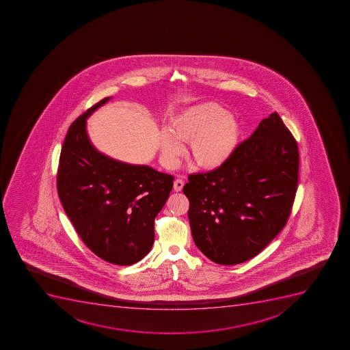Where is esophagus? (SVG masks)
I'll return each instance as SVG.
<instances>
[{
    "mask_svg": "<svg viewBox=\"0 0 350 350\" xmlns=\"http://www.w3.org/2000/svg\"><path fill=\"white\" fill-rule=\"evenodd\" d=\"M183 186H184V180H180V178H177V180H175V182H174V191H182Z\"/></svg>",
    "mask_w": 350,
    "mask_h": 350,
    "instance_id": "1",
    "label": "esophagus"
}]
</instances>
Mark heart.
I'll use <instances>...</instances> for the list:
<instances>
[{"instance_id": "1", "label": "heart", "mask_w": 350, "mask_h": 350, "mask_svg": "<svg viewBox=\"0 0 350 350\" xmlns=\"http://www.w3.org/2000/svg\"><path fill=\"white\" fill-rule=\"evenodd\" d=\"M240 135L239 122L223 107L212 103L191 107L172 117L168 131L161 133V159L173 166L183 150L180 140H189V155L198 167H219L233 155Z\"/></svg>"}]
</instances>
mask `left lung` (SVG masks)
<instances>
[{
	"label": "left lung",
	"mask_w": 350,
	"mask_h": 350,
	"mask_svg": "<svg viewBox=\"0 0 350 350\" xmlns=\"http://www.w3.org/2000/svg\"><path fill=\"white\" fill-rule=\"evenodd\" d=\"M299 163L297 140L274 111L224 164L189 175L183 191L193 240L204 256L222 265L258 256L288 222Z\"/></svg>",
	"instance_id": "8db88e82"
}]
</instances>
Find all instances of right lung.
<instances>
[{
  "label": "right lung",
  "mask_w": 350,
  "mask_h": 350,
  "mask_svg": "<svg viewBox=\"0 0 350 350\" xmlns=\"http://www.w3.org/2000/svg\"><path fill=\"white\" fill-rule=\"evenodd\" d=\"M109 98L71 124L59 159L57 187L77 233L105 261L131 265L152 249L154 221L167 201L174 177L144 165L115 161L92 146L85 119Z\"/></svg>",
  "instance_id": "right-lung-1"
}]
</instances>
